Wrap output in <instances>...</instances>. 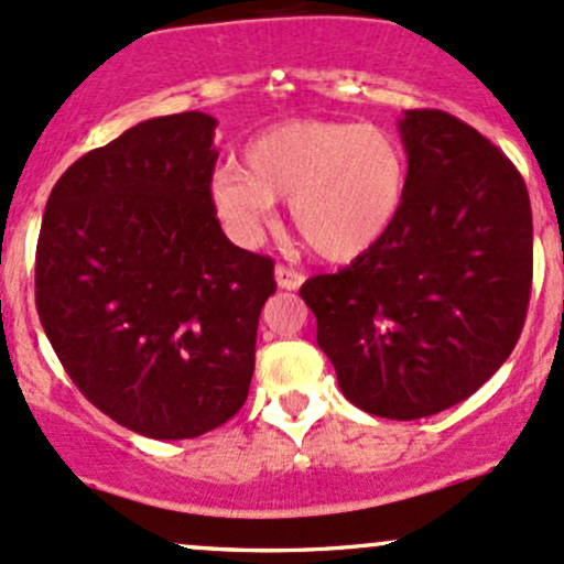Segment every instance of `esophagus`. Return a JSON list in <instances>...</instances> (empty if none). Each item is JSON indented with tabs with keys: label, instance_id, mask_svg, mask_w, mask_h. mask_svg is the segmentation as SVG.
Here are the masks:
<instances>
[{
	"label": "esophagus",
	"instance_id": "esophagus-1",
	"mask_svg": "<svg viewBox=\"0 0 564 564\" xmlns=\"http://www.w3.org/2000/svg\"><path fill=\"white\" fill-rule=\"evenodd\" d=\"M275 281H278V286L286 289V292H296V289H300L302 283H305V275H302V272L292 270V268H286V264H278V268H275Z\"/></svg>",
	"mask_w": 564,
	"mask_h": 564
}]
</instances>
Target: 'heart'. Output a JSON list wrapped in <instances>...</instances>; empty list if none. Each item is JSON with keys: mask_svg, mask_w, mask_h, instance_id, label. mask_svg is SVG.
Wrapping results in <instances>:
<instances>
[{"mask_svg": "<svg viewBox=\"0 0 564 564\" xmlns=\"http://www.w3.org/2000/svg\"><path fill=\"white\" fill-rule=\"evenodd\" d=\"M214 214L240 243L289 200L296 235L326 262H356L393 230L406 197V160L386 128L343 120L275 122L208 184Z\"/></svg>", "mask_w": 564, "mask_h": 564, "instance_id": "b5f03b06", "label": "heart"}]
</instances>
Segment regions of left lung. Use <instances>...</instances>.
<instances>
[{"mask_svg":"<svg viewBox=\"0 0 564 564\" xmlns=\"http://www.w3.org/2000/svg\"><path fill=\"white\" fill-rule=\"evenodd\" d=\"M406 197L367 257L302 283L345 399L417 420L479 391L511 356L533 286L522 173L442 109L399 122Z\"/></svg>","mask_w":564,"mask_h":564,"instance_id":"obj_1","label":"left lung"}]
</instances>
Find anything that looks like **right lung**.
<instances>
[{"label": "right lung", "mask_w": 564, "mask_h": 564, "mask_svg": "<svg viewBox=\"0 0 564 564\" xmlns=\"http://www.w3.org/2000/svg\"><path fill=\"white\" fill-rule=\"evenodd\" d=\"M203 111L154 117L55 182L36 240V313L79 393L150 438L219 429L249 395L272 259L227 240Z\"/></svg>", "instance_id": "1"}]
</instances>
